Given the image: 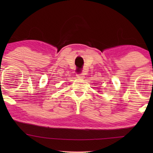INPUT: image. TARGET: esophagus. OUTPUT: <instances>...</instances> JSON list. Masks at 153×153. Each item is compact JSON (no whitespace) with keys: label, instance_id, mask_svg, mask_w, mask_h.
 <instances>
[{"label":"esophagus","instance_id":"34e87169","mask_svg":"<svg viewBox=\"0 0 153 153\" xmlns=\"http://www.w3.org/2000/svg\"><path fill=\"white\" fill-rule=\"evenodd\" d=\"M77 76L78 78L79 79H84V72H82L81 74H77Z\"/></svg>","mask_w":153,"mask_h":153}]
</instances>
